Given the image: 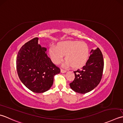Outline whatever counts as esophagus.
<instances>
[{
    "label": "esophagus",
    "instance_id": "obj_1",
    "mask_svg": "<svg viewBox=\"0 0 123 123\" xmlns=\"http://www.w3.org/2000/svg\"><path fill=\"white\" fill-rule=\"evenodd\" d=\"M61 72L62 73H65L66 72V70H64V69H61Z\"/></svg>",
    "mask_w": 123,
    "mask_h": 123
}]
</instances>
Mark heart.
Segmentation results:
<instances>
[{
  "label": "heart",
  "mask_w": 123,
  "mask_h": 123,
  "mask_svg": "<svg viewBox=\"0 0 123 123\" xmlns=\"http://www.w3.org/2000/svg\"><path fill=\"white\" fill-rule=\"evenodd\" d=\"M49 53L55 64L61 63L65 55V65L77 68L86 64L89 57V48L84 42L65 41L60 42L57 47L51 46L49 49Z\"/></svg>",
  "instance_id": "heart-1"
}]
</instances>
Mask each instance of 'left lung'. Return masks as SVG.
<instances>
[{
    "mask_svg": "<svg viewBox=\"0 0 123 123\" xmlns=\"http://www.w3.org/2000/svg\"><path fill=\"white\" fill-rule=\"evenodd\" d=\"M90 56L81 70L74 71L75 79L69 84L71 88L77 93L85 94L93 90L101 81L104 62L99 48L92 49Z\"/></svg>",
    "mask_w": 123,
    "mask_h": 123,
    "instance_id": "left-lung-1",
    "label": "left lung"
}]
</instances>
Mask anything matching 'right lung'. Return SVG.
<instances>
[{
    "label": "right lung",
    "instance_id": "1",
    "mask_svg": "<svg viewBox=\"0 0 123 123\" xmlns=\"http://www.w3.org/2000/svg\"><path fill=\"white\" fill-rule=\"evenodd\" d=\"M38 37L25 43L16 57L17 74L27 88L35 93H43L53 84L54 77L61 72L48 57L47 48L38 44Z\"/></svg>",
    "mask_w": 123,
    "mask_h": 123
}]
</instances>
